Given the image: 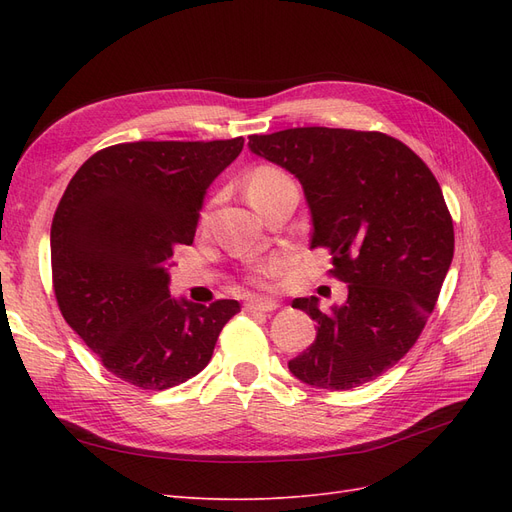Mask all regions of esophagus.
Segmentation results:
<instances>
[{"label": "esophagus", "instance_id": "34e87169", "mask_svg": "<svg viewBox=\"0 0 512 512\" xmlns=\"http://www.w3.org/2000/svg\"><path fill=\"white\" fill-rule=\"evenodd\" d=\"M277 307H280V303L271 299H252L245 303V312H273Z\"/></svg>", "mask_w": 512, "mask_h": 512}]
</instances>
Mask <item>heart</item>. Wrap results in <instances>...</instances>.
Listing matches in <instances>:
<instances>
[{
    "mask_svg": "<svg viewBox=\"0 0 512 512\" xmlns=\"http://www.w3.org/2000/svg\"><path fill=\"white\" fill-rule=\"evenodd\" d=\"M286 181H290V179H288L286 173H282L280 168L260 166L250 175V181H247V194H250V198L254 200L258 194L269 192V190L277 188V185H282ZM286 265H288V260L282 258V256H275L267 262H262V265H258L254 269V280L260 282V284H265L267 280H271V277L280 275L286 269Z\"/></svg>",
    "mask_w": 512,
    "mask_h": 512,
    "instance_id": "heart-1",
    "label": "heart"
}]
</instances>
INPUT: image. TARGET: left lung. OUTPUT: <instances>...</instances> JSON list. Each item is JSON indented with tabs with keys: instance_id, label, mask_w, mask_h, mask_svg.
Returning a JSON list of instances; mask_svg holds the SVG:
<instances>
[{
	"instance_id": "left-lung-1",
	"label": "left lung",
	"mask_w": 512,
	"mask_h": 512,
	"mask_svg": "<svg viewBox=\"0 0 512 512\" xmlns=\"http://www.w3.org/2000/svg\"><path fill=\"white\" fill-rule=\"evenodd\" d=\"M252 153L299 179L312 213V247H329L348 299L320 309L314 344L288 363L327 391L376 380L416 344L436 307L455 250L451 213L427 164L393 136L342 128L254 134Z\"/></svg>"
}]
</instances>
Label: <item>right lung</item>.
Wrapping results in <instances>:
<instances>
[{"label":"right lung","mask_w":512,"mask_h":512,"mask_svg":"<svg viewBox=\"0 0 512 512\" xmlns=\"http://www.w3.org/2000/svg\"><path fill=\"white\" fill-rule=\"evenodd\" d=\"M230 141H138L94 153L70 179L51 226L61 316L102 365L164 391L203 371L239 301L170 297L173 250L192 245L209 185L237 160Z\"/></svg>","instance_id":"1"}]
</instances>
